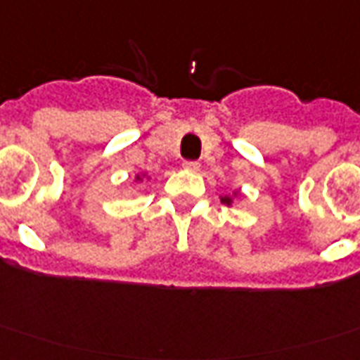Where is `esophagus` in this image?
Here are the masks:
<instances>
[{"label":"esophagus","mask_w":360,"mask_h":360,"mask_svg":"<svg viewBox=\"0 0 360 360\" xmlns=\"http://www.w3.org/2000/svg\"><path fill=\"white\" fill-rule=\"evenodd\" d=\"M182 167L186 170H191V172H198V170H199V162L198 161H184Z\"/></svg>","instance_id":"34e87169"}]
</instances>
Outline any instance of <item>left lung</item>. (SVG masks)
Here are the masks:
<instances>
[{
  "instance_id": "8db88e82",
  "label": "left lung",
  "mask_w": 360,
  "mask_h": 360,
  "mask_svg": "<svg viewBox=\"0 0 360 360\" xmlns=\"http://www.w3.org/2000/svg\"><path fill=\"white\" fill-rule=\"evenodd\" d=\"M234 195H238V193H234ZM220 201H222V203H224V205H232V201H234V199L230 198V195H222V198H220Z\"/></svg>"
}]
</instances>
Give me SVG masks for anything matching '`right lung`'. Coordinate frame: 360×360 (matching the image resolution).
<instances>
[{"instance_id":"right-lung-1","label":"right lung","mask_w":360,"mask_h":360,"mask_svg":"<svg viewBox=\"0 0 360 360\" xmlns=\"http://www.w3.org/2000/svg\"><path fill=\"white\" fill-rule=\"evenodd\" d=\"M136 182H141V174H136Z\"/></svg>"}]
</instances>
